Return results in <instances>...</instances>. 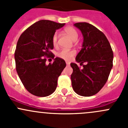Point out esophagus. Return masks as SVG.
I'll use <instances>...</instances> for the list:
<instances>
[{"instance_id":"obj_1","label":"esophagus","mask_w":128,"mask_h":128,"mask_svg":"<svg viewBox=\"0 0 128 128\" xmlns=\"http://www.w3.org/2000/svg\"><path fill=\"white\" fill-rule=\"evenodd\" d=\"M66 64H67V66H69L70 65V63L68 62H66Z\"/></svg>"}]
</instances>
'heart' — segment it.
I'll use <instances>...</instances> for the list:
<instances>
[{
  "label": "heart",
  "mask_w": 128,
  "mask_h": 128,
  "mask_svg": "<svg viewBox=\"0 0 128 128\" xmlns=\"http://www.w3.org/2000/svg\"><path fill=\"white\" fill-rule=\"evenodd\" d=\"M64 33L70 37L72 41H76L78 36V32H77L74 28L72 26H68L64 29ZM57 41H58V34L57 33H54L52 37V42L54 46H56ZM76 52L73 50H62L58 53V56L60 59H62L65 60H70L75 55Z\"/></svg>",
  "instance_id": "obj_1"
}]
</instances>
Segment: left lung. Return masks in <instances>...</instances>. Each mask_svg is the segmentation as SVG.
Wrapping results in <instances>:
<instances>
[{
  "mask_svg": "<svg viewBox=\"0 0 128 128\" xmlns=\"http://www.w3.org/2000/svg\"><path fill=\"white\" fill-rule=\"evenodd\" d=\"M74 25L81 31L84 37L82 48L76 58L84 68L70 64L73 69L72 86L78 95L90 96L97 94L106 82L113 68V52L104 33L94 25L86 22Z\"/></svg>",
  "mask_w": 128,
  "mask_h": 128,
  "instance_id": "1",
  "label": "left lung"
}]
</instances>
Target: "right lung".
Instances as JSON below:
<instances>
[{
	"label": "right lung",
	"instance_id": "right-lung-1",
	"mask_svg": "<svg viewBox=\"0 0 128 128\" xmlns=\"http://www.w3.org/2000/svg\"><path fill=\"white\" fill-rule=\"evenodd\" d=\"M64 24L40 20L28 27L18 40L15 51L16 72L25 88L35 96L43 97L52 94L66 66L65 60L58 57L52 64L46 65L45 58H54L50 51L54 48L52 35Z\"/></svg>",
	"mask_w": 128,
	"mask_h": 128
}]
</instances>
